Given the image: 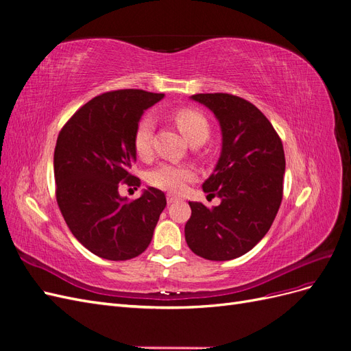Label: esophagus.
<instances>
[{
  "label": "esophagus",
  "instance_id": "34e87169",
  "mask_svg": "<svg viewBox=\"0 0 351 351\" xmlns=\"http://www.w3.org/2000/svg\"><path fill=\"white\" fill-rule=\"evenodd\" d=\"M178 200H180V197H177V196H173V195H168V196H167V202H168L169 205L176 204V202H178Z\"/></svg>",
  "mask_w": 351,
  "mask_h": 351
}]
</instances>
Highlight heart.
I'll list each match as a JSON object with an SVG mask.
<instances>
[{"label": "heart", "instance_id": "heart-1", "mask_svg": "<svg viewBox=\"0 0 351 351\" xmlns=\"http://www.w3.org/2000/svg\"><path fill=\"white\" fill-rule=\"evenodd\" d=\"M173 119L177 127L190 143H204L210 132L209 121L200 111L192 108H180L174 111ZM155 121L151 115H143L137 121L133 133V146L141 158H149L152 154V137ZM195 178V169L190 165L162 162L147 174V183L168 193H182L186 184Z\"/></svg>", "mask_w": 351, "mask_h": 351}]
</instances>
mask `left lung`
Masks as SVG:
<instances>
[{
  "mask_svg": "<svg viewBox=\"0 0 351 351\" xmlns=\"http://www.w3.org/2000/svg\"><path fill=\"white\" fill-rule=\"evenodd\" d=\"M219 121L222 151L204 192L221 197L212 209L189 202L187 246L208 261L247 253L267 234L282 200L284 147L269 120L254 105L231 93H197Z\"/></svg>",
  "mask_w": 351,
  "mask_h": 351,
  "instance_id": "1",
  "label": "left lung"
}]
</instances>
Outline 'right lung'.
Returning a JSON list of instances; mask_svg holds the SVG:
<instances>
[{"instance_id": "add662e5", "label": "right lung", "mask_w": 351, "mask_h": 351, "mask_svg": "<svg viewBox=\"0 0 351 351\" xmlns=\"http://www.w3.org/2000/svg\"><path fill=\"white\" fill-rule=\"evenodd\" d=\"M164 93L142 89L105 92L62 125L54 151L56 197L71 234L93 254L127 261L146 250L167 205L154 187L133 202L119 187L137 186L133 133L145 110Z\"/></svg>"}]
</instances>
